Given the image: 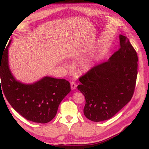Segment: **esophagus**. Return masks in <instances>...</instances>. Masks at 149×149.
<instances>
[{"mask_svg":"<svg viewBox=\"0 0 149 149\" xmlns=\"http://www.w3.org/2000/svg\"><path fill=\"white\" fill-rule=\"evenodd\" d=\"M76 87H77V84L74 82H71V89L72 90H75L76 89Z\"/></svg>","mask_w":149,"mask_h":149,"instance_id":"34e87169","label":"esophagus"}]
</instances>
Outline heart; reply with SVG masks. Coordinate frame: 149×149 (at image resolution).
I'll use <instances>...</instances> for the list:
<instances>
[{"instance_id": "heart-1", "label": "heart", "mask_w": 149, "mask_h": 149, "mask_svg": "<svg viewBox=\"0 0 149 149\" xmlns=\"http://www.w3.org/2000/svg\"><path fill=\"white\" fill-rule=\"evenodd\" d=\"M90 65H91V63L89 62H87L86 65V68H89Z\"/></svg>"}]
</instances>
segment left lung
I'll return each mask as SVG.
<instances>
[{"instance_id": "obj_1", "label": "left lung", "mask_w": 149, "mask_h": 149, "mask_svg": "<svg viewBox=\"0 0 149 149\" xmlns=\"http://www.w3.org/2000/svg\"><path fill=\"white\" fill-rule=\"evenodd\" d=\"M118 50L107 62L93 67L79 77L85 116L93 121L107 120L131 100L135 88L138 56L128 38L120 35Z\"/></svg>"}]
</instances>
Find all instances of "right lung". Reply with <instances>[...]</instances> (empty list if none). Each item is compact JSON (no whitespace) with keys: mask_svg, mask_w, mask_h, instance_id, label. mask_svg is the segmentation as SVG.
<instances>
[{"mask_svg":"<svg viewBox=\"0 0 149 149\" xmlns=\"http://www.w3.org/2000/svg\"><path fill=\"white\" fill-rule=\"evenodd\" d=\"M10 42L0 56V91L2 89L11 106L26 120L47 123L55 116L61 101L70 92V82L48 76L31 84L16 81L8 63Z\"/></svg>","mask_w":149,"mask_h":149,"instance_id":"1","label":"right lung"}]
</instances>
